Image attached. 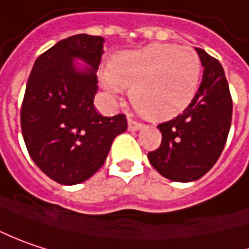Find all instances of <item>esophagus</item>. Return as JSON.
Masks as SVG:
<instances>
[{
	"label": "esophagus",
	"instance_id": "34e87169",
	"mask_svg": "<svg viewBox=\"0 0 249 249\" xmlns=\"http://www.w3.org/2000/svg\"><path fill=\"white\" fill-rule=\"evenodd\" d=\"M140 129H143V124L142 123H139V122H136L133 119H129V130L137 131L140 130Z\"/></svg>",
	"mask_w": 249,
	"mask_h": 249
}]
</instances>
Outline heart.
<instances>
[{"label": "heart", "mask_w": 249, "mask_h": 249, "mask_svg": "<svg viewBox=\"0 0 249 249\" xmlns=\"http://www.w3.org/2000/svg\"><path fill=\"white\" fill-rule=\"evenodd\" d=\"M202 63L191 47L154 43L110 57L102 85L112 95L130 88L137 110L154 120H168L192 104L199 89Z\"/></svg>", "instance_id": "1"}]
</instances>
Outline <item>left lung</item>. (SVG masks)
<instances>
[{"mask_svg":"<svg viewBox=\"0 0 249 249\" xmlns=\"http://www.w3.org/2000/svg\"><path fill=\"white\" fill-rule=\"evenodd\" d=\"M196 52L203 66L202 84L192 104L175 119L158 124L161 145L148 161L167 179L192 182L216 164L230 131L232 101L224 70L205 50Z\"/></svg>","mask_w":249,"mask_h":249,"instance_id":"1","label":"left lung"}]
</instances>
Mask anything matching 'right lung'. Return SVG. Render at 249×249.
Returning <instances> with one entry per match:
<instances>
[{"mask_svg": "<svg viewBox=\"0 0 249 249\" xmlns=\"http://www.w3.org/2000/svg\"><path fill=\"white\" fill-rule=\"evenodd\" d=\"M104 43L84 33L60 40L37 57L26 84L23 140L33 162L61 185L89 179L127 129L124 115L105 118L93 107Z\"/></svg>", "mask_w": 249, "mask_h": 249, "instance_id": "right-lung-1", "label": "right lung"}]
</instances>
